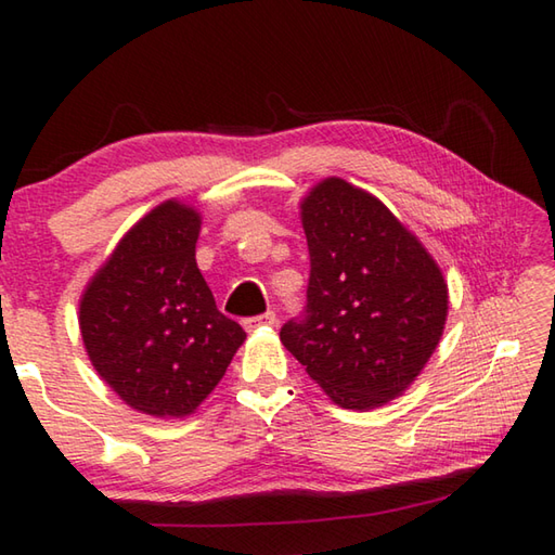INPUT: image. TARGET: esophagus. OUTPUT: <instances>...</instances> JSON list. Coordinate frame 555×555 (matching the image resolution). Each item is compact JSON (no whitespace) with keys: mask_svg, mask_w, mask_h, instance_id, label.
<instances>
[{"mask_svg":"<svg viewBox=\"0 0 555 555\" xmlns=\"http://www.w3.org/2000/svg\"><path fill=\"white\" fill-rule=\"evenodd\" d=\"M274 323H276V313L274 311L244 318V327H247V331H257V327H267V325H274Z\"/></svg>","mask_w":555,"mask_h":555,"instance_id":"obj_1","label":"esophagus"}]
</instances>
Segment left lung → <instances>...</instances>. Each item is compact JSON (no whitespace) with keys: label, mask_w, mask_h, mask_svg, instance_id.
<instances>
[{"label":"left lung","mask_w":555,"mask_h":555,"mask_svg":"<svg viewBox=\"0 0 555 555\" xmlns=\"http://www.w3.org/2000/svg\"><path fill=\"white\" fill-rule=\"evenodd\" d=\"M311 276L281 343L337 406L401 397L440 343L448 284L434 257L372 193L325 178L300 203Z\"/></svg>","instance_id":"left-lung-1"}]
</instances>
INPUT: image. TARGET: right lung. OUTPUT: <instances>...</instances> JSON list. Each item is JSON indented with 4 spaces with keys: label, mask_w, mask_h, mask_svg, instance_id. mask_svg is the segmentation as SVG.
I'll use <instances>...</instances> for the list:
<instances>
[{
    "label": "right lung",
    "mask_w": 555,
    "mask_h": 555,
    "mask_svg": "<svg viewBox=\"0 0 555 555\" xmlns=\"http://www.w3.org/2000/svg\"><path fill=\"white\" fill-rule=\"evenodd\" d=\"M201 215L166 201L90 279L80 333L92 367L131 409L183 418L218 387L247 333L215 306L195 264Z\"/></svg>",
    "instance_id": "right-lung-1"
}]
</instances>
